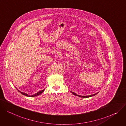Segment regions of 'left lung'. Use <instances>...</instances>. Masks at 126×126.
Masks as SVG:
<instances>
[{
	"label": "left lung",
	"mask_w": 126,
	"mask_h": 126,
	"mask_svg": "<svg viewBox=\"0 0 126 126\" xmlns=\"http://www.w3.org/2000/svg\"><path fill=\"white\" fill-rule=\"evenodd\" d=\"M72 93L73 94H74V95H76V96H79V97H83V98H85V97H86V98H87V97H91V96H94V95H95L96 94H98L99 92H97V93H95V94H91V95H86V96L78 95V94H77L76 93H73V92H72Z\"/></svg>",
	"instance_id": "left-lung-1"
}]
</instances>
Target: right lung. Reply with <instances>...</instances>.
<instances>
[{"label": "right lung", "mask_w": 126, "mask_h": 126, "mask_svg": "<svg viewBox=\"0 0 126 126\" xmlns=\"http://www.w3.org/2000/svg\"><path fill=\"white\" fill-rule=\"evenodd\" d=\"M16 89H17L16 88ZM17 90H18V92H19L21 94H22L23 95H25V96H29V97H33V96H37V95H39V94H41L42 93H43L44 91H45V89H44V90H41V91H39V92H38L37 93H35V94H32V95H29L28 94H26V93H23V92H20V91H19L18 89H17Z\"/></svg>", "instance_id": "obj_1"}]
</instances>
